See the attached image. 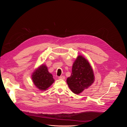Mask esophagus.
I'll return each mask as SVG.
<instances>
[{
  "label": "esophagus",
  "instance_id": "1",
  "mask_svg": "<svg viewBox=\"0 0 127 127\" xmlns=\"http://www.w3.org/2000/svg\"><path fill=\"white\" fill-rule=\"evenodd\" d=\"M58 78L60 79H64L65 77H64V76H61L59 77Z\"/></svg>",
  "mask_w": 127,
  "mask_h": 127
}]
</instances>
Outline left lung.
<instances>
[{"mask_svg": "<svg viewBox=\"0 0 127 127\" xmlns=\"http://www.w3.org/2000/svg\"><path fill=\"white\" fill-rule=\"evenodd\" d=\"M94 81V75L90 64L83 56H79L72 65L70 76L67 79L69 87L73 93L78 94Z\"/></svg>", "mask_w": 127, "mask_h": 127, "instance_id": "left-lung-1", "label": "left lung"}]
</instances>
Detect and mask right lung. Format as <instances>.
Returning <instances> with one entry per match:
<instances>
[{
    "instance_id": "add662e5",
    "label": "right lung",
    "mask_w": 127,
    "mask_h": 127,
    "mask_svg": "<svg viewBox=\"0 0 127 127\" xmlns=\"http://www.w3.org/2000/svg\"><path fill=\"white\" fill-rule=\"evenodd\" d=\"M32 80L35 85L41 90H45L55 82L52 74L50 73L45 65H42L34 71Z\"/></svg>"
}]
</instances>
